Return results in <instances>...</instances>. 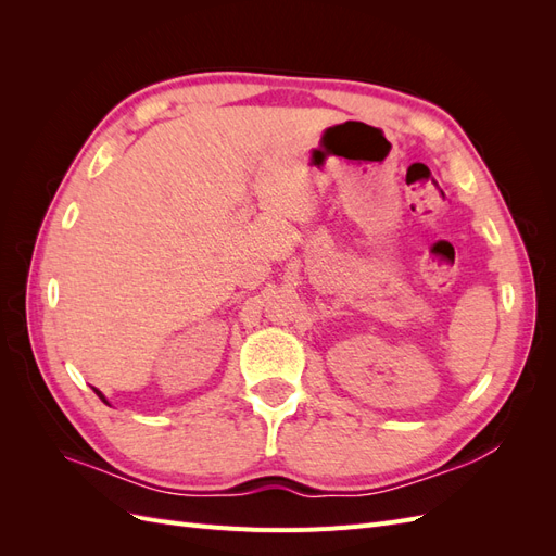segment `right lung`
<instances>
[{
  "mask_svg": "<svg viewBox=\"0 0 556 556\" xmlns=\"http://www.w3.org/2000/svg\"><path fill=\"white\" fill-rule=\"evenodd\" d=\"M94 394H97V396H99V399H102V401H104V403H109V401H106V399H104V394H102V392H99V390H94Z\"/></svg>",
  "mask_w": 556,
  "mask_h": 556,
  "instance_id": "add662e5",
  "label": "right lung"
}]
</instances>
